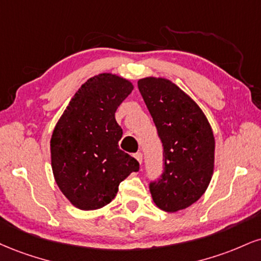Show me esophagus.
Here are the masks:
<instances>
[{"instance_id": "esophagus-1", "label": "esophagus", "mask_w": 261, "mask_h": 261, "mask_svg": "<svg viewBox=\"0 0 261 261\" xmlns=\"http://www.w3.org/2000/svg\"><path fill=\"white\" fill-rule=\"evenodd\" d=\"M135 158L137 159V161H139V163L141 164V163H142V159H143V154L141 152H137V153H135Z\"/></svg>"}]
</instances>
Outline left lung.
<instances>
[{"instance_id": "obj_1", "label": "left lung", "mask_w": 261, "mask_h": 261, "mask_svg": "<svg viewBox=\"0 0 261 261\" xmlns=\"http://www.w3.org/2000/svg\"><path fill=\"white\" fill-rule=\"evenodd\" d=\"M137 85L163 144L164 170L149 182L153 202L165 212L186 209L203 196L212 180L213 130L197 103L171 81L144 77Z\"/></svg>"}]
</instances>
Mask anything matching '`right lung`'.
Masks as SVG:
<instances>
[{"label":"right lung","mask_w":261,"mask_h":261,"mask_svg":"<svg viewBox=\"0 0 261 261\" xmlns=\"http://www.w3.org/2000/svg\"><path fill=\"white\" fill-rule=\"evenodd\" d=\"M130 81L99 74L80 87L59 119L51 139V161L59 190L73 205L95 210L111 203L119 185L140 170L119 148L122 130L115 112L130 95Z\"/></svg>","instance_id":"add662e5"}]
</instances>
